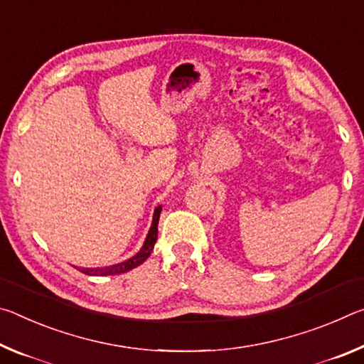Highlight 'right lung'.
Here are the masks:
<instances>
[{"instance_id": "1", "label": "right lung", "mask_w": 364, "mask_h": 364, "mask_svg": "<svg viewBox=\"0 0 364 364\" xmlns=\"http://www.w3.org/2000/svg\"><path fill=\"white\" fill-rule=\"evenodd\" d=\"M161 210H163V206L154 208L151 228H150V230H148L146 238H145V242H143L141 248L132 256V258L122 261V263L105 266V267H82L80 272L87 274V276H116V274L127 272L130 269H134V267L140 266L141 263H145V261L148 259V256H150L153 252L154 243H156V240H158V223H159Z\"/></svg>"}]
</instances>
